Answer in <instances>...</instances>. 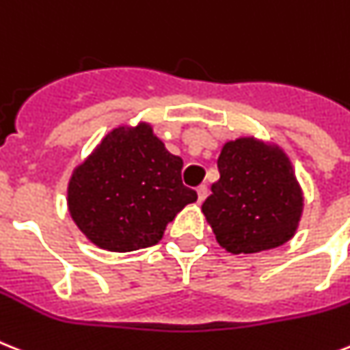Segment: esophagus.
<instances>
[{
  "label": "esophagus",
  "mask_w": 350,
  "mask_h": 350,
  "mask_svg": "<svg viewBox=\"0 0 350 350\" xmlns=\"http://www.w3.org/2000/svg\"><path fill=\"white\" fill-rule=\"evenodd\" d=\"M198 201H200V203H203L204 201V198H206V194H208V187H206V185H200V187H198Z\"/></svg>",
  "instance_id": "obj_1"
}]
</instances>
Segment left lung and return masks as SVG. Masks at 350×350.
Here are the masks:
<instances>
[{
    "label": "left lung",
    "mask_w": 350,
    "mask_h": 350,
    "mask_svg": "<svg viewBox=\"0 0 350 350\" xmlns=\"http://www.w3.org/2000/svg\"><path fill=\"white\" fill-rule=\"evenodd\" d=\"M217 169L221 178L201 210L223 248L257 254L293 237L304 200L282 150L239 138L224 144Z\"/></svg>",
    "instance_id": "1"
}]
</instances>
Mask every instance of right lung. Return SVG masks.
Masks as SVG:
<instances>
[{
    "label": "right lung",
    "mask_w": 350,
    "mask_h": 350,
    "mask_svg": "<svg viewBox=\"0 0 350 350\" xmlns=\"http://www.w3.org/2000/svg\"><path fill=\"white\" fill-rule=\"evenodd\" d=\"M183 160L140 124L111 131L68 185V208L88 239L109 252L154 246L185 204L198 200L181 181Z\"/></svg>",
    "instance_id": "right-lung-1"
}]
</instances>
